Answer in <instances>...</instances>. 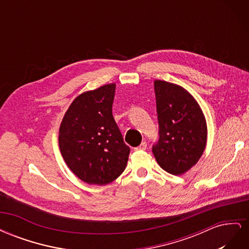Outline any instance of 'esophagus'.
Listing matches in <instances>:
<instances>
[{"mask_svg":"<svg viewBox=\"0 0 249 249\" xmlns=\"http://www.w3.org/2000/svg\"><path fill=\"white\" fill-rule=\"evenodd\" d=\"M144 149H146V142H142L139 146L135 147V150H144Z\"/></svg>","mask_w":249,"mask_h":249,"instance_id":"1","label":"esophagus"}]
</instances>
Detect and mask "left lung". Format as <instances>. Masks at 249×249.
I'll list each match as a JSON object with an SVG mask.
<instances>
[{
  "instance_id": "left-lung-1",
  "label": "left lung",
  "mask_w": 249,
  "mask_h": 249,
  "mask_svg": "<svg viewBox=\"0 0 249 249\" xmlns=\"http://www.w3.org/2000/svg\"><path fill=\"white\" fill-rule=\"evenodd\" d=\"M159 140L153 154L161 168L183 175L197 163L207 144L205 115L194 97L177 84L154 82Z\"/></svg>"
}]
</instances>
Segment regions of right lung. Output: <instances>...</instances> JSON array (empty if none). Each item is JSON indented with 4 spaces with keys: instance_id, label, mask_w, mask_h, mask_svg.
Segmentation results:
<instances>
[{
    "instance_id": "right-lung-1",
    "label": "right lung",
    "mask_w": 249,
    "mask_h": 249,
    "mask_svg": "<svg viewBox=\"0 0 249 249\" xmlns=\"http://www.w3.org/2000/svg\"><path fill=\"white\" fill-rule=\"evenodd\" d=\"M115 84L77 96L59 130L60 152L69 168L83 182L107 185L125 169L130 147L112 114Z\"/></svg>"
}]
</instances>
